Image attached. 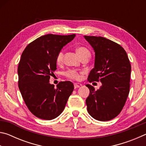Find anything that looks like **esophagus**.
Instances as JSON below:
<instances>
[{
	"instance_id": "34e87169",
	"label": "esophagus",
	"mask_w": 146,
	"mask_h": 146,
	"mask_svg": "<svg viewBox=\"0 0 146 146\" xmlns=\"http://www.w3.org/2000/svg\"><path fill=\"white\" fill-rule=\"evenodd\" d=\"M80 85L78 84H76V83L74 84V88H75V89H76V88H80Z\"/></svg>"
}]
</instances>
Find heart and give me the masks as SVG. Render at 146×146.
I'll list each match as a JSON object with an SVG mask.
<instances>
[{
	"instance_id": "1",
	"label": "heart",
	"mask_w": 146,
	"mask_h": 146,
	"mask_svg": "<svg viewBox=\"0 0 146 146\" xmlns=\"http://www.w3.org/2000/svg\"><path fill=\"white\" fill-rule=\"evenodd\" d=\"M76 53H77L79 57L81 58L83 56H85L86 55H90V51H88V49H86L84 47L80 46L78 47L76 49ZM63 58H64V53L62 51H59L57 55L56 56V62L58 64H60L63 61ZM82 72L80 71L75 70H69L67 71H66L64 73V75L68 77V78L71 79V80H78L80 78V75Z\"/></svg>"
}]
</instances>
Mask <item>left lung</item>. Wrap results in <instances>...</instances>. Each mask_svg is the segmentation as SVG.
<instances>
[{
    "label": "left lung",
    "instance_id": "obj_1",
    "mask_svg": "<svg viewBox=\"0 0 146 146\" xmlns=\"http://www.w3.org/2000/svg\"><path fill=\"white\" fill-rule=\"evenodd\" d=\"M95 53V66L88 80L102 82L99 90L87 84L88 111L100 121L115 118L121 112L129 93L131 64L122 46L102 36H84Z\"/></svg>",
    "mask_w": 146,
    "mask_h": 146
}]
</instances>
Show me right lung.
Returning a JSON list of instances; mask_svg holds the SVG:
<instances>
[{"label":"right lung","mask_w":146,"mask_h":146,"mask_svg":"<svg viewBox=\"0 0 146 146\" xmlns=\"http://www.w3.org/2000/svg\"><path fill=\"white\" fill-rule=\"evenodd\" d=\"M75 36L45 35L29 44L22 53L19 88L27 107L36 117L48 120L57 117L73 92L70 81L59 82L55 88L49 78L56 70V55Z\"/></svg>","instance_id":"obj_1"}]
</instances>
